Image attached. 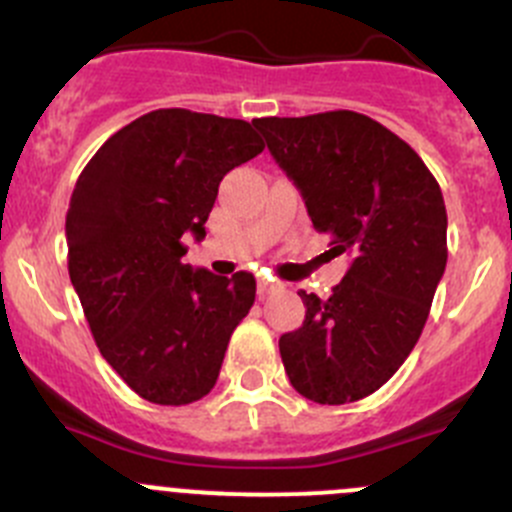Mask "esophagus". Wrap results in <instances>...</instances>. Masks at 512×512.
Masks as SVG:
<instances>
[{"label": "esophagus", "mask_w": 512, "mask_h": 512, "mask_svg": "<svg viewBox=\"0 0 512 512\" xmlns=\"http://www.w3.org/2000/svg\"><path fill=\"white\" fill-rule=\"evenodd\" d=\"M277 282L275 280H267V277H260V280H257V295L260 297H267V295H272V292L277 290Z\"/></svg>", "instance_id": "obj_1"}]
</instances>
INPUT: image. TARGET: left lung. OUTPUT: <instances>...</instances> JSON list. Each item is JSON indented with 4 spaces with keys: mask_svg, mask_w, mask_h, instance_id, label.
I'll return each mask as SVG.
<instances>
[{
    "mask_svg": "<svg viewBox=\"0 0 512 512\" xmlns=\"http://www.w3.org/2000/svg\"><path fill=\"white\" fill-rule=\"evenodd\" d=\"M305 200L317 232L350 255L345 277L305 302L280 337L292 388L320 405L367 398L413 352L448 262L440 185L418 152L365 114L252 119Z\"/></svg>",
    "mask_w": 512,
    "mask_h": 512,
    "instance_id": "obj_1",
    "label": "left lung"
}]
</instances>
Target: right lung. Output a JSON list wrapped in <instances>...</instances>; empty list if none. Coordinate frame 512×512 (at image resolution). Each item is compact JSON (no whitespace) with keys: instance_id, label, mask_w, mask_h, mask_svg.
<instances>
[{"instance_id":"right-lung-1","label":"right lung","mask_w":512,"mask_h":512,"mask_svg":"<svg viewBox=\"0 0 512 512\" xmlns=\"http://www.w3.org/2000/svg\"><path fill=\"white\" fill-rule=\"evenodd\" d=\"M265 150L245 119L155 109L114 132L67 212L69 280L94 342L140 398L190 405L215 388L255 277L182 262L205 237L222 177Z\"/></svg>"}]
</instances>
